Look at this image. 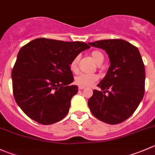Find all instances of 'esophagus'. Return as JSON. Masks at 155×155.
<instances>
[{
	"mask_svg": "<svg viewBox=\"0 0 155 155\" xmlns=\"http://www.w3.org/2000/svg\"><path fill=\"white\" fill-rule=\"evenodd\" d=\"M85 88V87H82V86H79V90H82Z\"/></svg>",
	"mask_w": 155,
	"mask_h": 155,
	"instance_id": "obj_1",
	"label": "esophagus"
}]
</instances>
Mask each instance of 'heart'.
<instances>
[{"label": "heart", "mask_w": 155, "mask_h": 155, "mask_svg": "<svg viewBox=\"0 0 155 155\" xmlns=\"http://www.w3.org/2000/svg\"><path fill=\"white\" fill-rule=\"evenodd\" d=\"M91 58L94 61V62L97 65H101L104 61V55L100 51H93L91 53ZM79 61V56H76L70 64V68L73 73H77L78 64ZM98 79V76L95 74H85V73H80L75 77V82L78 85L82 87L90 86L94 84Z\"/></svg>", "instance_id": "heart-1"}]
</instances>
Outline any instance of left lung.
Here are the masks:
<instances>
[{
  "label": "left lung",
  "mask_w": 155,
  "mask_h": 155,
  "mask_svg": "<svg viewBox=\"0 0 155 155\" xmlns=\"http://www.w3.org/2000/svg\"><path fill=\"white\" fill-rule=\"evenodd\" d=\"M88 45L104 50L110 63L106 76L97 84L101 91L94 89L88 99L90 110L102 122L120 124L133 115L145 93V70L139 51L123 39Z\"/></svg>",
  "instance_id": "1"
}]
</instances>
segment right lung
<instances>
[{
	"label": "right lung",
	"instance_id": "1",
	"mask_svg": "<svg viewBox=\"0 0 155 155\" xmlns=\"http://www.w3.org/2000/svg\"><path fill=\"white\" fill-rule=\"evenodd\" d=\"M90 46L82 41L36 38L21 48L12 71L16 102L33 120L50 125L69 112L78 92L72 85V60Z\"/></svg>",
	"mask_w": 155,
	"mask_h": 155
}]
</instances>
